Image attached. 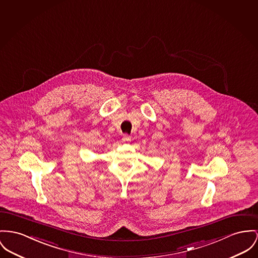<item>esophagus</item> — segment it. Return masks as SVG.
Returning <instances> with one entry per match:
<instances>
[{"instance_id":"34e87169","label":"esophagus","mask_w":258,"mask_h":258,"mask_svg":"<svg viewBox=\"0 0 258 258\" xmlns=\"http://www.w3.org/2000/svg\"><path fill=\"white\" fill-rule=\"evenodd\" d=\"M130 141H131V137L129 135H124L122 137V142L123 143H127V142H130Z\"/></svg>"}]
</instances>
